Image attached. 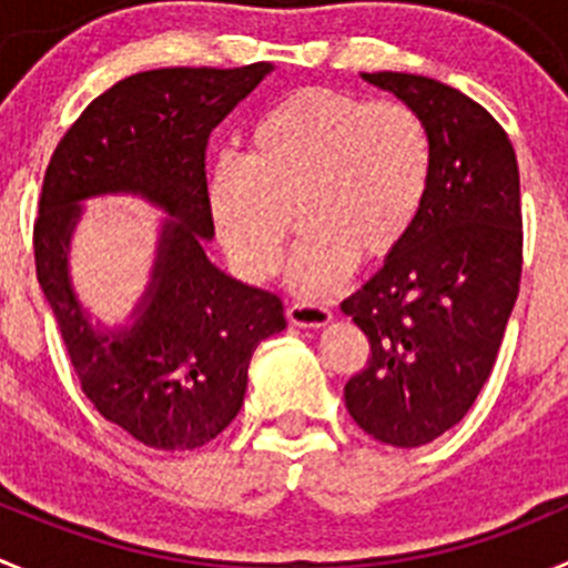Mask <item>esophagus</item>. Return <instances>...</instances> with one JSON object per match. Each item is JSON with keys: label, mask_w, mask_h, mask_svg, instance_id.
<instances>
[{"label": "esophagus", "mask_w": 568, "mask_h": 568, "mask_svg": "<svg viewBox=\"0 0 568 568\" xmlns=\"http://www.w3.org/2000/svg\"><path fill=\"white\" fill-rule=\"evenodd\" d=\"M288 322L296 327H324V324L333 322V313L322 305H313V302H294V305H288Z\"/></svg>", "instance_id": "1"}]
</instances>
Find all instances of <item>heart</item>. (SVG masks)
Returning a JSON list of instances; mask_svg holds the SVG:
<instances>
[{
    "mask_svg": "<svg viewBox=\"0 0 568 568\" xmlns=\"http://www.w3.org/2000/svg\"><path fill=\"white\" fill-rule=\"evenodd\" d=\"M433 183V138L402 102H372L302 88L252 124L244 158L207 172V211L246 280L277 272L294 233L305 227L288 283L327 296L357 257L383 263L410 239Z\"/></svg>",
    "mask_w": 568,
    "mask_h": 568,
    "instance_id": "1",
    "label": "heart"
}]
</instances>
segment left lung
<instances>
[{
    "label": "left lung",
    "instance_id": "left-lung-1",
    "mask_svg": "<svg viewBox=\"0 0 568 568\" xmlns=\"http://www.w3.org/2000/svg\"><path fill=\"white\" fill-rule=\"evenodd\" d=\"M363 80L416 110L433 138V183L410 239L341 311L372 357L346 383L357 427L390 447L436 442L475 405L519 296L521 194L508 132L430 77Z\"/></svg>",
    "mask_w": 568,
    "mask_h": 568
}]
</instances>
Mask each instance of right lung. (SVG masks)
<instances>
[{
  "label": "right lung",
  "mask_w": 568,
  "mask_h": 568,
  "mask_svg": "<svg viewBox=\"0 0 568 568\" xmlns=\"http://www.w3.org/2000/svg\"><path fill=\"white\" fill-rule=\"evenodd\" d=\"M272 63L155 69L115 82L71 124L49 161L36 219V272L82 390L108 422L152 449H196L239 416L252 352L283 333L277 294L241 283L207 257L205 150L224 115ZM141 195L168 219L131 322L93 323L70 283L81 202Z\"/></svg>",
  "instance_id": "obj_1"
}]
</instances>
